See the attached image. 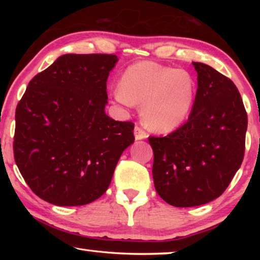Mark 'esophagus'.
<instances>
[{
    "label": "esophagus",
    "mask_w": 260,
    "mask_h": 260,
    "mask_svg": "<svg viewBox=\"0 0 260 260\" xmlns=\"http://www.w3.org/2000/svg\"><path fill=\"white\" fill-rule=\"evenodd\" d=\"M134 135H135V139H136V140H143V139H146L147 136H148L147 132L144 131V129L142 128V127L139 126V125L135 126V128H134Z\"/></svg>",
    "instance_id": "1"
}]
</instances>
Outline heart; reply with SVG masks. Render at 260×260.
Returning <instances> with one entry per match:
<instances>
[{
  "mask_svg": "<svg viewBox=\"0 0 260 260\" xmlns=\"http://www.w3.org/2000/svg\"><path fill=\"white\" fill-rule=\"evenodd\" d=\"M113 99L125 107L142 105V118L149 128L170 132L186 120L195 100V81L183 69H172L156 61L132 64L114 87Z\"/></svg>",
  "mask_w": 260,
  "mask_h": 260,
  "instance_id": "b5f03b06",
  "label": "heart"
}]
</instances>
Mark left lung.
<instances>
[{
  "mask_svg": "<svg viewBox=\"0 0 260 260\" xmlns=\"http://www.w3.org/2000/svg\"><path fill=\"white\" fill-rule=\"evenodd\" d=\"M197 91L188 120L166 136H149L152 177L166 203H209L230 186L243 161L248 127L243 101L230 78L193 61Z\"/></svg>",
  "mask_w": 260,
  "mask_h": 260,
  "instance_id": "left-lung-1",
  "label": "left lung"
}]
</instances>
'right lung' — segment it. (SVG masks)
I'll list each match as a JSON object with an SVG mask.
<instances>
[{
    "label": "right lung",
    "instance_id": "right-lung-1",
    "mask_svg": "<svg viewBox=\"0 0 260 260\" xmlns=\"http://www.w3.org/2000/svg\"><path fill=\"white\" fill-rule=\"evenodd\" d=\"M116 55L68 54L28 82L16 108L14 156L32 191L78 206L107 191L134 124L105 114Z\"/></svg>",
    "mask_w": 260,
    "mask_h": 260
}]
</instances>
